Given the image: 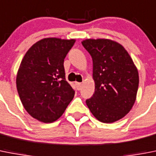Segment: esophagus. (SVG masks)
<instances>
[{
    "label": "esophagus",
    "mask_w": 156,
    "mask_h": 156,
    "mask_svg": "<svg viewBox=\"0 0 156 156\" xmlns=\"http://www.w3.org/2000/svg\"><path fill=\"white\" fill-rule=\"evenodd\" d=\"M75 86L76 87H77V90H80L81 88H82V82H75Z\"/></svg>",
    "instance_id": "1"
}]
</instances>
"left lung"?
<instances>
[{
    "label": "left lung",
    "mask_w": 156,
    "mask_h": 156,
    "mask_svg": "<svg viewBox=\"0 0 156 156\" xmlns=\"http://www.w3.org/2000/svg\"><path fill=\"white\" fill-rule=\"evenodd\" d=\"M82 44L92 57L94 95L86 101L99 121L113 123L126 116L136 99L139 73L125 48L109 39H86Z\"/></svg>",
    "instance_id": "1"
}]
</instances>
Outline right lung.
I'll return each instance as SVG.
<instances>
[{"mask_svg": "<svg viewBox=\"0 0 156 156\" xmlns=\"http://www.w3.org/2000/svg\"><path fill=\"white\" fill-rule=\"evenodd\" d=\"M74 39L44 38L23 56L16 75V88L23 108L33 118L52 123L63 114L74 90L65 78L63 62Z\"/></svg>", "mask_w": 156, "mask_h": 156, "instance_id": "obj_1", "label": "right lung"}]
</instances>
